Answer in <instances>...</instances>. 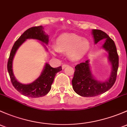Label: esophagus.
I'll return each instance as SVG.
<instances>
[{
    "label": "esophagus",
    "mask_w": 127,
    "mask_h": 127,
    "mask_svg": "<svg viewBox=\"0 0 127 127\" xmlns=\"http://www.w3.org/2000/svg\"><path fill=\"white\" fill-rule=\"evenodd\" d=\"M68 66V64H63L62 66V69H64L65 67H66V66Z\"/></svg>",
    "instance_id": "1"
}]
</instances>
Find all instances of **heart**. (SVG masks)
Returning a JSON list of instances; mask_svg holds the SVG:
<instances>
[{
	"instance_id": "heart-1",
	"label": "heart",
	"mask_w": 127,
	"mask_h": 127,
	"mask_svg": "<svg viewBox=\"0 0 127 127\" xmlns=\"http://www.w3.org/2000/svg\"><path fill=\"white\" fill-rule=\"evenodd\" d=\"M91 47L90 42L82 36L72 33L61 35L57 39L55 44L56 49L53 51V54L56 52H68V56L73 61H78L84 57L89 51Z\"/></svg>"
}]
</instances>
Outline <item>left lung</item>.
Masks as SVG:
<instances>
[{
  "instance_id": "left-lung-1",
  "label": "left lung",
  "mask_w": 127,
  "mask_h": 127,
  "mask_svg": "<svg viewBox=\"0 0 127 127\" xmlns=\"http://www.w3.org/2000/svg\"><path fill=\"white\" fill-rule=\"evenodd\" d=\"M92 34L95 44L103 39H106L103 48L108 52V59L112 65V71L109 79L101 82L95 79L92 76L89 61L78 64L74 67L73 88L76 94L84 97L97 96L110 89L116 82L119 67V56L113 40L101 30H92Z\"/></svg>"
}]
</instances>
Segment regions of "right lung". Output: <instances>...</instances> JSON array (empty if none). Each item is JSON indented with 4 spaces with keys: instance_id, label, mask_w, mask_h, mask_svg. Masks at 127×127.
<instances>
[{
    "instance_id": "obj_1",
    "label": "right lung",
    "mask_w": 127,
    "mask_h": 127,
    "mask_svg": "<svg viewBox=\"0 0 127 127\" xmlns=\"http://www.w3.org/2000/svg\"><path fill=\"white\" fill-rule=\"evenodd\" d=\"M31 38L36 39L46 44L49 42L48 35L45 34V32L43 31V27L41 26L32 27L26 30L16 41L11 49L8 61L7 69L11 83L18 92L28 97H41L46 95L50 91L55 76L57 73L61 71L62 69L61 66L57 68H53L49 64L46 63L41 75L33 83L29 84H23L18 82L16 79L13 73V60L19 47L27 39Z\"/></svg>"
}]
</instances>
